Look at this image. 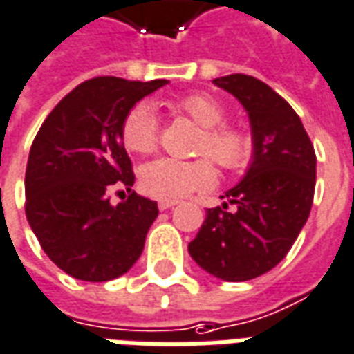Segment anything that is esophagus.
Instances as JSON below:
<instances>
[{"mask_svg": "<svg viewBox=\"0 0 354 354\" xmlns=\"http://www.w3.org/2000/svg\"><path fill=\"white\" fill-rule=\"evenodd\" d=\"M173 205H177V202H175V200H160V202H158V207H160L162 212L169 209V207H173Z\"/></svg>", "mask_w": 354, "mask_h": 354, "instance_id": "34e87169", "label": "esophagus"}]
</instances>
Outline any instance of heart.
<instances>
[{"label":"heart","mask_w":354,"mask_h":354,"mask_svg":"<svg viewBox=\"0 0 354 354\" xmlns=\"http://www.w3.org/2000/svg\"><path fill=\"white\" fill-rule=\"evenodd\" d=\"M175 110L189 116L202 135L198 139L196 152L207 154L223 169H242L252 160V137L238 127L223 125L227 112L221 102L209 95H187L173 102ZM158 116L152 104H135L122 124V142L133 154H150L158 147ZM212 160L198 158L190 162L175 158H158L145 164L139 173L141 189L158 200H179L194 190L209 189L215 183V167Z\"/></svg>","instance_id":"1"}]
</instances>
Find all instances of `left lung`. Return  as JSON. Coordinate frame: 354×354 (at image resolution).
I'll return each instance as SVG.
<instances>
[{"mask_svg": "<svg viewBox=\"0 0 354 354\" xmlns=\"http://www.w3.org/2000/svg\"><path fill=\"white\" fill-rule=\"evenodd\" d=\"M213 84L244 106L253 154L242 181L205 212L189 253L212 277L245 282L274 269L299 236L315 196L317 156L295 110L261 80L230 74Z\"/></svg>", "mask_w": 354, "mask_h": 354, "instance_id": "left-lung-1", "label": "left lung"}]
</instances>
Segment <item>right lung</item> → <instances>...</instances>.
Here are the masks:
<instances>
[{"instance_id":"add662e5","label":"right lung","mask_w":354,"mask_h":354,"mask_svg":"<svg viewBox=\"0 0 354 354\" xmlns=\"http://www.w3.org/2000/svg\"><path fill=\"white\" fill-rule=\"evenodd\" d=\"M165 84L87 80L53 109L32 142L24 177L26 219L47 257L70 277L106 282L141 257L158 204L132 192L112 206L106 190L122 182L131 192L135 175L122 124L137 102Z\"/></svg>"}]
</instances>
